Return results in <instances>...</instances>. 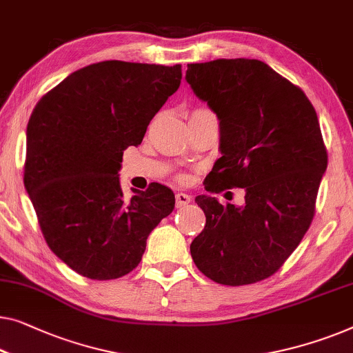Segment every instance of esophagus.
<instances>
[{
	"mask_svg": "<svg viewBox=\"0 0 353 353\" xmlns=\"http://www.w3.org/2000/svg\"><path fill=\"white\" fill-rule=\"evenodd\" d=\"M175 201H176V208H181V207L188 205V203L191 202L192 199H191V196H188V194H185V192H176L175 194Z\"/></svg>",
	"mask_w": 353,
	"mask_h": 353,
	"instance_id": "esophagus-1",
	"label": "esophagus"
}]
</instances>
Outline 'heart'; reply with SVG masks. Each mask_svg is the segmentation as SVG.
Segmentation results:
<instances>
[{"instance_id": "b5f03b06", "label": "heart", "mask_w": 353, "mask_h": 353, "mask_svg": "<svg viewBox=\"0 0 353 353\" xmlns=\"http://www.w3.org/2000/svg\"><path fill=\"white\" fill-rule=\"evenodd\" d=\"M205 111H207V110H197V111H194L192 114H196V113H205Z\"/></svg>"}]
</instances>
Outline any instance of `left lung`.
<instances>
[{
    "instance_id": "8db88e82",
    "label": "left lung",
    "mask_w": 353,
    "mask_h": 353,
    "mask_svg": "<svg viewBox=\"0 0 353 353\" xmlns=\"http://www.w3.org/2000/svg\"><path fill=\"white\" fill-rule=\"evenodd\" d=\"M186 81L219 121L207 191L243 188V205L197 196L205 228L194 264L213 282L256 283L280 269L307 232L328 156L307 97L254 59L189 63Z\"/></svg>"
}]
</instances>
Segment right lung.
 Listing matches in <instances>:
<instances>
[{
	"instance_id": "obj_1",
	"label": "right lung",
	"mask_w": 353,
	"mask_h": 353,
	"mask_svg": "<svg viewBox=\"0 0 353 353\" xmlns=\"http://www.w3.org/2000/svg\"><path fill=\"white\" fill-rule=\"evenodd\" d=\"M180 83L181 65L105 60L66 76L30 116L25 189L49 248L84 277L132 272L173 212L175 196L159 183L125 199L119 170Z\"/></svg>"
}]
</instances>
